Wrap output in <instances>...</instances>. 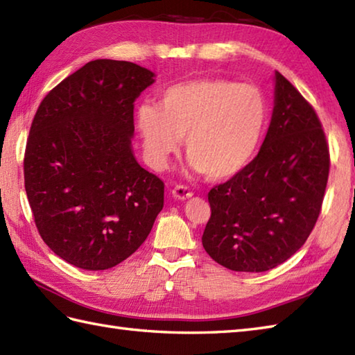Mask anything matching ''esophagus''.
<instances>
[{"label":"esophagus","mask_w":355,"mask_h":355,"mask_svg":"<svg viewBox=\"0 0 355 355\" xmlns=\"http://www.w3.org/2000/svg\"><path fill=\"white\" fill-rule=\"evenodd\" d=\"M193 196V192L189 189L187 186L183 184H178L172 189V197L175 200H187Z\"/></svg>","instance_id":"obj_1"}]
</instances>
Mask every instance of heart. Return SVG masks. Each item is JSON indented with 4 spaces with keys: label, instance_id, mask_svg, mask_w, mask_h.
Segmentation results:
<instances>
[{
    "label": "heart",
    "instance_id": "1",
    "mask_svg": "<svg viewBox=\"0 0 355 355\" xmlns=\"http://www.w3.org/2000/svg\"><path fill=\"white\" fill-rule=\"evenodd\" d=\"M266 116V98L259 87L225 78H198L166 89L159 106L141 104L137 128L155 169L166 168L184 137L191 168L223 180L251 162Z\"/></svg>",
    "mask_w": 355,
    "mask_h": 355
}]
</instances>
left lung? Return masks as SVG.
<instances>
[{
    "label": "left lung",
    "instance_id": "1",
    "mask_svg": "<svg viewBox=\"0 0 355 355\" xmlns=\"http://www.w3.org/2000/svg\"><path fill=\"white\" fill-rule=\"evenodd\" d=\"M329 177V146L314 107L275 72V106L260 152L207 193L203 248L231 270L265 272L314 229Z\"/></svg>",
    "mask_w": 355,
    "mask_h": 355
}]
</instances>
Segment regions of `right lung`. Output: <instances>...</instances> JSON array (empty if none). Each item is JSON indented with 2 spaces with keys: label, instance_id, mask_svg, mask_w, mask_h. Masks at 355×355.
<instances>
[{
  "label": "right lung",
  "instance_id": "obj_1",
  "mask_svg": "<svg viewBox=\"0 0 355 355\" xmlns=\"http://www.w3.org/2000/svg\"><path fill=\"white\" fill-rule=\"evenodd\" d=\"M154 73L95 60L40 103L24 152V187L41 239L71 265L116 266L148 239L164 183L132 152L134 103Z\"/></svg>",
  "mask_w": 355,
  "mask_h": 355
}]
</instances>
